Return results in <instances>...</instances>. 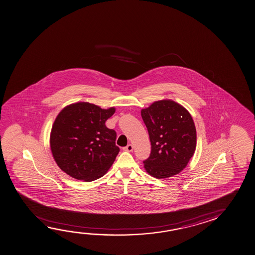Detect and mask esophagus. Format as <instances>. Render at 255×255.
Masks as SVG:
<instances>
[{"mask_svg":"<svg viewBox=\"0 0 255 255\" xmlns=\"http://www.w3.org/2000/svg\"><path fill=\"white\" fill-rule=\"evenodd\" d=\"M123 150H124V151H126V152H131V151L133 150V146H132L131 144H129V145L125 146V147L123 148Z\"/></svg>","mask_w":255,"mask_h":255,"instance_id":"obj_1","label":"esophagus"}]
</instances>
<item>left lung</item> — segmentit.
<instances>
[{"mask_svg": "<svg viewBox=\"0 0 255 255\" xmlns=\"http://www.w3.org/2000/svg\"><path fill=\"white\" fill-rule=\"evenodd\" d=\"M151 141L150 156L143 161L155 178L175 176L186 167L196 148L192 116L178 103L163 100L141 110Z\"/></svg>", "mask_w": 255, "mask_h": 255, "instance_id": "left-lung-1", "label": "left lung"}]
</instances>
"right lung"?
<instances>
[{
	"label": "right lung",
	"instance_id": "add662e5",
	"mask_svg": "<svg viewBox=\"0 0 255 255\" xmlns=\"http://www.w3.org/2000/svg\"><path fill=\"white\" fill-rule=\"evenodd\" d=\"M115 111L78 102L59 113L52 127L50 147L60 169L86 182L106 174L120 151L117 132L105 126Z\"/></svg>",
	"mask_w": 255,
	"mask_h": 255
}]
</instances>
